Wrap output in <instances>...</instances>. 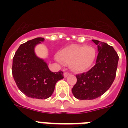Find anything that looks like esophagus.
<instances>
[{"mask_svg": "<svg viewBox=\"0 0 128 128\" xmlns=\"http://www.w3.org/2000/svg\"><path fill=\"white\" fill-rule=\"evenodd\" d=\"M70 75V74L68 72H65L64 73V77H65V78H67V77H68V76H69Z\"/></svg>", "mask_w": 128, "mask_h": 128, "instance_id": "obj_1", "label": "esophagus"}]
</instances>
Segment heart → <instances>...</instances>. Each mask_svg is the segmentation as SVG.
<instances>
[{
	"label": "heart",
	"mask_w": 128,
	"mask_h": 128,
	"mask_svg": "<svg viewBox=\"0 0 128 128\" xmlns=\"http://www.w3.org/2000/svg\"><path fill=\"white\" fill-rule=\"evenodd\" d=\"M96 57V49L87 45H70L59 54L60 60L70 64L71 69L76 72L88 70L93 66Z\"/></svg>",
	"instance_id": "obj_1"
}]
</instances>
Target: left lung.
<instances>
[{
  "mask_svg": "<svg viewBox=\"0 0 128 128\" xmlns=\"http://www.w3.org/2000/svg\"><path fill=\"white\" fill-rule=\"evenodd\" d=\"M97 45L96 64L88 71L76 75L77 82L72 88L75 98L80 100L96 99L104 94L116 77L118 56L112 46L92 40Z\"/></svg>",
  "mask_w": 128,
  "mask_h": 128,
  "instance_id": "8db88e82",
  "label": "left lung"
}]
</instances>
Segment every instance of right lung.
I'll return each instance as SVG.
<instances>
[{
  "label": "right lung",
  "instance_id": "obj_1",
  "mask_svg": "<svg viewBox=\"0 0 128 128\" xmlns=\"http://www.w3.org/2000/svg\"><path fill=\"white\" fill-rule=\"evenodd\" d=\"M43 38L29 40L19 46L13 58L12 75L22 92L34 99H47L53 94L57 82L64 78V72H51L47 64L34 52L36 45Z\"/></svg>",
  "mask_w": 128,
  "mask_h": 128
}]
</instances>
